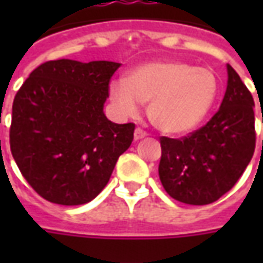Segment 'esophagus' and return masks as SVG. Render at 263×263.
Returning <instances> with one entry per match:
<instances>
[{"instance_id":"obj_1","label":"esophagus","mask_w":263,"mask_h":263,"mask_svg":"<svg viewBox=\"0 0 263 263\" xmlns=\"http://www.w3.org/2000/svg\"><path fill=\"white\" fill-rule=\"evenodd\" d=\"M146 135H148V134L143 131V129H141V128H137L135 132H134V138H135V141H139V139H142V138H145Z\"/></svg>"}]
</instances>
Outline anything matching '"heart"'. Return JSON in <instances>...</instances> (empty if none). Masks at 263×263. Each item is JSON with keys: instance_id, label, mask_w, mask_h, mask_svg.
<instances>
[{"instance_id": "heart-1", "label": "heart", "mask_w": 263, "mask_h": 263, "mask_svg": "<svg viewBox=\"0 0 263 263\" xmlns=\"http://www.w3.org/2000/svg\"><path fill=\"white\" fill-rule=\"evenodd\" d=\"M218 92L210 69L180 60H158L128 71L125 80L108 86L111 103L120 114L132 117L139 103H148V118L165 134H184L207 117Z\"/></svg>"}]
</instances>
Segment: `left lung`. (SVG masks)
Here are the masks:
<instances>
[{"label":"left lung","instance_id":"obj_1","mask_svg":"<svg viewBox=\"0 0 263 263\" xmlns=\"http://www.w3.org/2000/svg\"><path fill=\"white\" fill-rule=\"evenodd\" d=\"M227 71L226 94L213 118L187 137L160 138V182L184 204L214 203L234 187L254 155V98L230 65Z\"/></svg>","mask_w":263,"mask_h":263}]
</instances>
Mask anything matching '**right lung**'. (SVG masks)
<instances>
[{
    "label": "right lung",
    "mask_w": 263,
    "mask_h": 263,
    "mask_svg": "<svg viewBox=\"0 0 263 263\" xmlns=\"http://www.w3.org/2000/svg\"><path fill=\"white\" fill-rule=\"evenodd\" d=\"M120 66L50 60L33 70L16 92L11 152L26 182L50 203L91 201L131 146L135 124H114L103 111Z\"/></svg>",
    "instance_id": "right-lung-1"
}]
</instances>
